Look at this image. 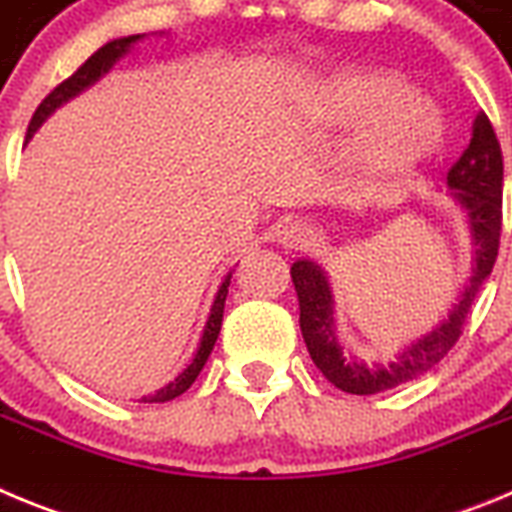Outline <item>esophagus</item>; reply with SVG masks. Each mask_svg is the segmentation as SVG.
<instances>
[{"mask_svg": "<svg viewBox=\"0 0 512 512\" xmlns=\"http://www.w3.org/2000/svg\"><path fill=\"white\" fill-rule=\"evenodd\" d=\"M307 241H310V228L302 223L284 225L282 233H279V243H282L284 248H302L307 246Z\"/></svg>", "mask_w": 512, "mask_h": 512, "instance_id": "obj_1", "label": "esophagus"}]
</instances>
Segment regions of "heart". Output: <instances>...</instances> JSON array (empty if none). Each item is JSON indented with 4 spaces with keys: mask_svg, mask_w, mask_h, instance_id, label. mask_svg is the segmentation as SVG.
Instances as JSON below:
<instances>
[{
    "mask_svg": "<svg viewBox=\"0 0 512 512\" xmlns=\"http://www.w3.org/2000/svg\"><path fill=\"white\" fill-rule=\"evenodd\" d=\"M333 125H361L348 148V166L372 182H395L418 169L441 143L436 112L415 89L390 74H341L323 87Z\"/></svg>",
    "mask_w": 512,
    "mask_h": 512,
    "instance_id": "obj_1",
    "label": "heart"
}]
</instances>
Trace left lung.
Here are the masks:
<instances>
[{"instance_id": "obj_1", "label": "left lung", "mask_w": 512, "mask_h": 512, "mask_svg": "<svg viewBox=\"0 0 512 512\" xmlns=\"http://www.w3.org/2000/svg\"><path fill=\"white\" fill-rule=\"evenodd\" d=\"M446 184L451 189V197L467 210L474 243L472 277L456 305L451 307L449 318H443L436 328L402 348L390 364L369 366L343 351L336 338L333 295H330L325 271L310 259L292 264L289 274H292L297 300H300L302 338L307 343L310 359L338 390L351 392V395H377V392L392 390L397 384L410 382L433 369L459 341L474 297L479 295V289L495 266L500 228H503V151L485 112H479L474 120L472 140L459 161L451 166Z\"/></svg>"}]
</instances>
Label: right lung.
<instances>
[{
	"label": "right lung",
	"instance_id": "right-lung-1",
	"mask_svg": "<svg viewBox=\"0 0 512 512\" xmlns=\"http://www.w3.org/2000/svg\"><path fill=\"white\" fill-rule=\"evenodd\" d=\"M140 38H146V35H128V38L110 40V43H104L97 53H92V56L81 63L79 69H76L69 79L61 81V84H58V87L53 89V92L48 94L43 102H40V107L35 110L33 120H30V128H27L25 140L33 138L35 130H38L40 125H43V122L48 120V117H51L58 107H61V104H66L69 99L79 97L84 89H89L92 84H97L104 74H110L112 66H115L122 56H128L130 48H133ZM230 277H233V271H228V277L223 279V284H220V289H217L215 302H212V307H210V318H207L205 333H202L200 348H197L194 359L189 361L187 369H184V372L179 374L174 382H169L166 387H161L156 395L143 397V402H169V400H174V397L184 395V392L192 387V382L197 379V374L202 372V366H205L207 356L212 354V346H215L217 336H220V325H223V310H225V297H228Z\"/></svg>",
	"mask_w": 512,
	"mask_h": 512
}]
</instances>
